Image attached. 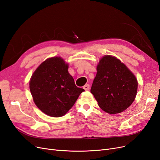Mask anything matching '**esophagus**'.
I'll list each match as a JSON object with an SVG mask.
<instances>
[{
  "mask_svg": "<svg viewBox=\"0 0 160 160\" xmlns=\"http://www.w3.org/2000/svg\"><path fill=\"white\" fill-rule=\"evenodd\" d=\"M83 88L85 90H89L90 89V85L89 84H85L84 86H83Z\"/></svg>",
  "mask_w": 160,
  "mask_h": 160,
  "instance_id": "34e87169",
  "label": "esophagus"
}]
</instances>
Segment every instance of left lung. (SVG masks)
Instances as JSON below:
<instances>
[{
  "instance_id": "left-lung-1",
  "label": "left lung",
  "mask_w": 160,
  "mask_h": 160,
  "mask_svg": "<svg viewBox=\"0 0 160 160\" xmlns=\"http://www.w3.org/2000/svg\"><path fill=\"white\" fill-rule=\"evenodd\" d=\"M137 88V79L126 65L115 57L105 55L98 64L90 92L100 108L117 114L132 103Z\"/></svg>"
}]
</instances>
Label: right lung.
<instances>
[{"mask_svg": "<svg viewBox=\"0 0 160 160\" xmlns=\"http://www.w3.org/2000/svg\"><path fill=\"white\" fill-rule=\"evenodd\" d=\"M60 57L49 58L35 70L29 81L33 102L46 115L59 117L71 109L84 90L78 88Z\"/></svg>", "mask_w": 160, "mask_h": 160, "instance_id": "add662e5", "label": "right lung"}]
</instances>
